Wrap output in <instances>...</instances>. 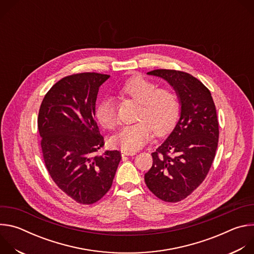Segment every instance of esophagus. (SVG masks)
Listing matches in <instances>:
<instances>
[{"label":"esophagus","mask_w":254,"mask_h":254,"mask_svg":"<svg viewBox=\"0 0 254 254\" xmlns=\"http://www.w3.org/2000/svg\"><path fill=\"white\" fill-rule=\"evenodd\" d=\"M134 151H122V156H134Z\"/></svg>","instance_id":"34e87169"}]
</instances>
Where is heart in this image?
<instances>
[{"label":"heart","mask_w":254,"mask_h":254,"mask_svg":"<svg viewBox=\"0 0 254 254\" xmlns=\"http://www.w3.org/2000/svg\"><path fill=\"white\" fill-rule=\"evenodd\" d=\"M123 96L138 102L135 115L137 122L127 125L112 137L114 146L124 151H135L146 144L152 132L158 135L167 133L178 121L180 114L179 97L171 88H158V85L141 76H132L119 88ZM95 117L105 128H114L118 119L114 98L100 101Z\"/></svg>","instance_id":"obj_1"}]
</instances>
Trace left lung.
<instances>
[{
    "label": "left lung",
    "mask_w": 254,
    "mask_h": 254,
    "mask_svg": "<svg viewBox=\"0 0 254 254\" xmlns=\"http://www.w3.org/2000/svg\"><path fill=\"white\" fill-rule=\"evenodd\" d=\"M166 80L180 101V118L161 146L152 153L153 166L144 182L158 198L179 202L206 178L218 146L219 127L209 89L189 73L157 69L148 72Z\"/></svg>",
    "instance_id": "obj_1"
}]
</instances>
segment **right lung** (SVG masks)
<instances>
[{
	"label": "right lung",
	"mask_w": 254,
	"mask_h": 254,
	"mask_svg": "<svg viewBox=\"0 0 254 254\" xmlns=\"http://www.w3.org/2000/svg\"><path fill=\"white\" fill-rule=\"evenodd\" d=\"M110 75L86 72L66 76L46 93L38 115L45 166L55 184L80 204H93L111 189L119 151L104 146L94 120L100 85Z\"/></svg>",
	"instance_id": "1"
}]
</instances>
